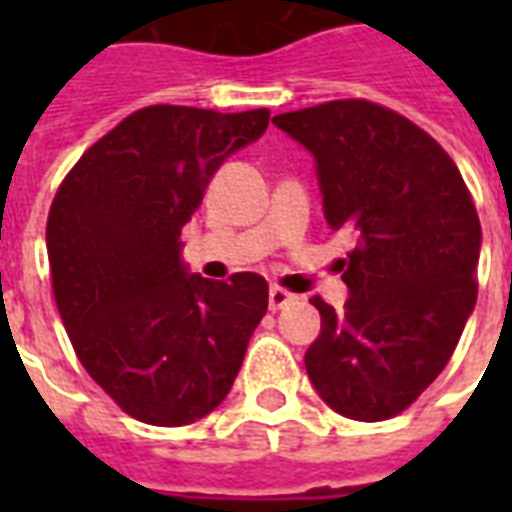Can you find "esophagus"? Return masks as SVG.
<instances>
[{
  "instance_id": "esophagus-1",
  "label": "esophagus",
  "mask_w": 512,
  "mask_h": 512,
  "mask_svg": "<svg viewBox=\"0 0 512 512\" xmlns=\"http://www.w3.org/2000/svg\"><path fill=\"white\" fill-rule=\"evenodd\" d=\"M297 295L287 292V289L281 287H271L268 289V305H271V311H281V308H287L289 303H295Z\"/></svg>"
}]
</instances>
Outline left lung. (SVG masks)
I'll return each mask as SVG.
<instances>
[{"label":"left lung","mask_w":512,"mask_h":512,"mask_svg":"<svg viewBox=\"0 0 512 512\" xmlns=\"http://www.w3.org/2000/svg\"><path fill=\"white\" fill-rule=\"evenodd\" d=\"M313 156L324 217L356 233L345 308L321 297L305 353L313 388L342 417L404 412L452 358L476 308L481 223L457 164L417 124L369 100L273 116Z\"/></svg>","instance_id":"8db88e82"}]
</instances>
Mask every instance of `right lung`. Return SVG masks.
Masks as SVG:
<instances>
[{
    "instance_id": "obj_1",
    "label": "right lung",
    "mask_w": 512,
    "mask_h": 512,
    "mask_svg": "<svg viewBox=\"0 0 512 512\" xmlns=\"http://www.w3.org/2000/svg\"><path fill=\"white\" fill-rule=\"evenodd\" d=\"M271 111L151 106L68 172L47 217L52 292L90 377L135 420L177 428L223 404L268 311L257 273L204 279L180 231Z\"/></svg>"
}]
</instances>
